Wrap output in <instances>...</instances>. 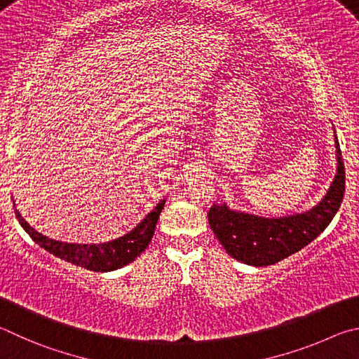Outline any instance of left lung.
<instances>
[{
    "instance_id": "obj_1",
    "label": "left lung",
    "mask_w": 359,
    "mask_h": 359,
    "mask_svg": "<svg viewBox=\"0 0 359 359\" xmlns=\"http://www.w3.org/2000/svg\"><path fill=\"white\" fill-rule=\"evenodd\" d=\"M337 168L330 189L311 210L282 217H262L212 205L208 222L219 243L235 260L252 266L274 265L307 246L328 227L342 203L345 170L334 130Z\"/></svg>"
}]
</instances>
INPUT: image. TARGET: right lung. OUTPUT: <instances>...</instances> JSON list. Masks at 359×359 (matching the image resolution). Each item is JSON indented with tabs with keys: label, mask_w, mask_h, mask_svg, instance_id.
Returning <instances> with one entry per match:
<instances>
[{
	"label": "right lung",
	"mask_w": 359,
	"mask_h": 359,
	"mask_svg": "<svg viewBox=\"0 0 359 359\" xmlns=\"http://www.w3.org/2000/svg\"><path fill=\"white\" fill-rule=\"evenodd\" d=\"M163 205H165V198L161 200L129 233L119 236L116 240L99 244H79L52 240V238L42 235L31 227L17 208L14 211L18 222L29 235L31 240L39 244L42 249H46L47 252L53 254L61 260L72 263V265L90 269V271L107 273L129 265L130 262L140 257L143 250L148 248L151 238L154 235L157 219H159L161 211L163 210Z\"/></svg>",
	"instance_id": "right-lung-1"
}]
</instances>
